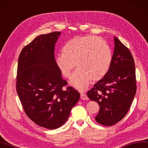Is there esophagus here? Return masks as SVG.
<instances>
[{"label":"esophagus","instance_id":"34e87169","mask_svg":"<svg viewBox=\"0 0 148 148\" xmlns=\"http://www.w3.org/2000/svg\"><path fill=\"white\" fill-rule=\"evenodd\" d=\"M81 98L82 99V100H88V97H87V96L85 95V93H83V92H82V93H81Z\"/></svg>","mask_w":148,"mask_h":148}]
</instances>
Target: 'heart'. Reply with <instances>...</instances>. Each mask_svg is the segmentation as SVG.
<instances>
[{"instance_id":"1","label":"heart","mask_w":148,"mask_h":148,"mask_svg":"<svg viewBox=\"0 0 148 148\" xmlns=\"http://www.w3.org/2000/svg\"><path fill=\"white\" fill-rule=\"evenodd\" d=\"M63 54L56 57V66L66 78L75 68L79 69L71 84L79 90L87 88L91 80L98 81L106 76L111 65L112 55L108 45L100 37L87 35L69 40L62 49Z\"/></svg>"}]
</instances>
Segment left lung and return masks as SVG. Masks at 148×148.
Wrapping results in <instances>:
<instances>
[{"label":"left lung","instance_id":"obj_1","mask_svg":"<svg viewBox=\"0 0 148 148\" xmlns=\"http://www.w3.org/2000/svg\"><path fill=\"white\" fill-rule=\"evenodd\" d=\"M114 52L108 72L87 94L88 98L97 102L100 107L96 121L107 126L114 125L125 116L136 90L132 54L116 37H114Z\"/></svg>","mask_w":148,"mask_h":148}]
</instances>
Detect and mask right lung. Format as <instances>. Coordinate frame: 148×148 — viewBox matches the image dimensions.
Instances as JSON below:
<instances>
[{
  "instance_id": "add662e5",
  "label": "right lung",
  "mask_w": 148,
  "mask_h": 148,
  "mask_svg": "<svg viewBox=\"0 0 148 148\" xmlns=\"http://www.w3.org/2000/svg\"><path fill=\"white\" fill-rule=\"evenodd\" d=\"M60 32L42 34L21 51L18 61L16 88L26 114L41 127H61L79 100L76 90L63 87L67 82L56 66L55 45Z\"/></svg>"
}]
</instances>
